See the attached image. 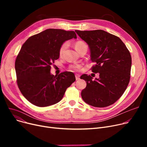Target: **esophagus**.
Wrapping results in <instances>:
<instances>
[{"label": "esophagus", "mask_w": 147, "mask_h": 147, "mask_svg": "<svg viewBox=\"0 0 147 147\" xmlns=\"http://www.w3.org/2000/svg\"><path fill=\"white\" fill-rule=\"evenodd\" d=\"M75 77H76V80H79L80 79V75L78 74H76Z\"/></svg>", "instance_id": "obj_1"}]
</instances>
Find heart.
<instances>
[{
    "mask_svg": "<svg viewBox=\"0 0 147 147\" xmlns=\"http://www.w3.org/2000/svg\"><path fill=\"white\" fill-rule=\"evenodd\" d=\"M74 46H75L76 50L78 51L79 49H81L82 48H83V47H84V46H87L85 43H84L82 41H78V42H76ZM67 47V44L66 43H64V44L61 45V46L60 47V49H59V51L60 55H63V52H64V51L65 50ZM69 68L70 69H72V70H75V69H79L80 68V65L79 64H74L69 65Z\"/></svg>",
    "mask_w": 147,
    "mask_h": 147,
    "instance_id": "b5f03b06",
    "label": "heart"
}]
</instances>
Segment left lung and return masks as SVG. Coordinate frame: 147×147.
<instances>
[{
    "mask_svg": "<svg viewBox=\"0 0 147 147\" xmlns=\"http://www.w3.org/2000/svg\"><path fill=\"white\" fill-rule=\"evenodd\" d=\"M89 46L90 59L96 63L92 71L99 78L92 80L84 74L80 79L86 82L82 90L83 101L95 107L113 104L122 96L130 81L132 58L126 45L117 36L102 30H75Z\"/></svg>",
    "mask_w": 147,
    "mask_h": 147,
    "instance_id": "left-lung-1",
    "label": "left lung"
}]
</instances>
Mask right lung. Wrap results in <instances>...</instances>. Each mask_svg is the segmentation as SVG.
Returning a JSON list of instances; mask_svg holds the SVG:
<instances>
[{"instance_id": "1", "label": "right lung", "mask_w": 147, "mask_h": 147, "mask_svg": "<svg viewBox=\"0 0 147 147\" xmlns=\"http://www.w3.org/2000/svg\"><path fill=\"white\" fill-rule=\"evenodd\" d=\"M73 38H77L74 31L49 28L31 36L22 46L15 68L18 86L30 102L40 107L57 104L76 80L72 72L55 76L50 72L61 45Z\"/></svg>"}]
</instances>
